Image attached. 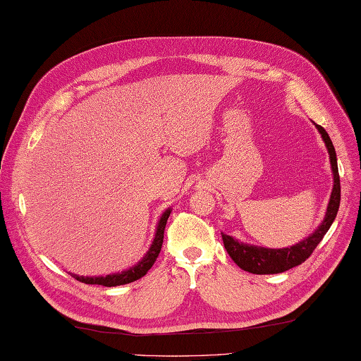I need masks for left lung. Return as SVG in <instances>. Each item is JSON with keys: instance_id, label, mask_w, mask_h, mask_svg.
I'll list each match as a JSON object with an SVG mask.
<instances>
[{"instance_id": "1", "label": "left lung", "mask_w": 361, "mask_h": 361, "mask_svg": "<svg viewBox=\"0 0 361 361\" xmlns=\"http://www.w3.org/2000/svg\"><path fill=\"white\" fill-rule=\"evenodd\" d=\"M316 128L319 129L323 142H325L328 147L331 169L332 175H334V186H332L325 219L322 221V224L317 227L316 232L310 235L307 239H303L299 244L286 248H264L248 245L236 241L232 236L221 233L223 235V243L228 256L232 257L233 262L244 271L253 274H276L300 265L302 262L308 259L314 250H316V247L320 244L323 236L326 235L331 224L334 223L340 206V177L337 168V155L328 133L320 125H316Z\"/></svg>"}]
</instances>
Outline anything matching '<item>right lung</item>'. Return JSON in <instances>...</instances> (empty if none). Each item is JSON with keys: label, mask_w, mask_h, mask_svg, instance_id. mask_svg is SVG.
Wrapping results in <instances>:
<instances>
[{"label": "right lung", "mask_w": 361, "mask_h": 361, "mask_svg": "<svg viewBox=\"0 0 361 361\" xmlns=\"http://www.w3.org/2000/svg\"><path fill=\"white\" fill-rule=\"evenodd\" d=\"M171 215V209H168L161 215L159 226H157V232L155 238L149 247V250L145 255L143 259L138 262L137 265L131 267L129 270H125L122 273H114V274H106V276H92V277H84V276H78V274H71L76 281L90 283V285H104V286H117V285H125V283H131L137 279H140L147 271H149L151 267L154 265L155 259L159 257V253L161 250L163 245V238H164V227L166 223H168V218Z\"/></svg>", "instance_id": "obj_1"}]
</instances>
